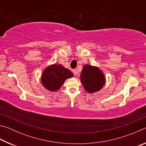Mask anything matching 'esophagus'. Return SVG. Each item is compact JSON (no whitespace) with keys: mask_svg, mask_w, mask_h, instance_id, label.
Instances as JSON below:
<instances>
[{"mask_svg":"<svg viewBox=\"0 0 146 146\" xmlns=\"http://www.w3.org/2000/svg\"><path fill=\"white\" fill-rule=\"evenodd\" d=\"M73 73L74 75H75V76H76V75H78V71L76 70H73Z\"/></svg>","mask_w":146,"mask_h":146,"instance_id":"esophagus-1","label":"esophagus"}]
</instances>
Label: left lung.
Here are the masks:
<instances>
[{
	"label": "left lung",
	"instance_id": "8db88e82",
	"mask_svg": "<svg viewBox=\"0 0 146 146\" xmlns=\"http://www.w3.org/2000/svg\"><path fill=\"white\" fill-rule=\"evenodd\" d=\"M80 81L88 93H93L103 88L106 83V77L98 67L85 64L81 71Z\"/></svg>",
	"mask_w": 146,
	"mask_h": 146
}]
</instances>
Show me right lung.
Wrapping results in <instances>:
<instances>
[{"label":"right lung","mask_w":146,"mask_h":146,"mask_svg":"<svg viewBox=\"0 0 146 146\" xmlns=\"http://www.w3.org/2000/svg\"><path fill=\"white\" fill-rule=\"evenodd\" d=\"M73 76L70 70L60 64H53L44 69L41 75V83L47 90L55 92L61 88L66 79Z\"/></svg>","instance_id":"right-lung-1"}]
</instances>
